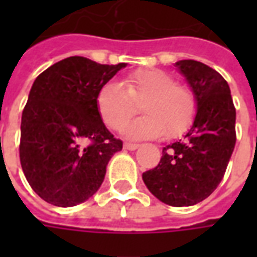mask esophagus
Returning <instances> with one entry per match:
<instances>
[{
    "mask_svg": "<svg viewBox=\"0 0 257 257\" xmlns=\"http://www.w3.org/2000/svg\"><path fill=\"white\" fill-rule=\"evenodd\" d=\"M138 147H139V145H135V143H125V145H123V149L129 151L136 150Z\"/></svg>",
    "mask_w": 257,
    "mask_h": 257,
    "instance_id": "obj_1",
    "label": "esophagus"
}]
</instances>
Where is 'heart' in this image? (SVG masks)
<instances>
[{
    "instance_id": "heart-1",
    "label": "heart",
    "mask_w": 257,
    "mask_h": 257,
    "mask_svg": "<svg viewBox=\"0 0 257 257\" xmlns=\"http://www.w3.org/2000/svg\"><path fill=\"white\" fill-rule=\"evenodd\" d=\"M142 104L145 117L131 123L125 135L131 139L167 138L183 135L197 112L195 96L187 86L176 84L161 70H140L122 81L107 82L97 95V110L114 131H122L138 114Z\"/></svg>"
}]
</instances>
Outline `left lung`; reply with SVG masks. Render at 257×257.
I'll list each match as a JSON object with an SVG mask.
<instances>
[{
  "mask_svg": "<svg viewBox=\"0 0 257 257\" xmlns=\"http://www.w3.org/2000/svg\"><path fill=\"white\" fill-rule=\"evenodd\" d=\"M197 100L183 140L162 149L156 168L143 173L150 193L171 206H191L208 198L224 176L235 146V107L227 81L195 60L175 63Z\"/></svg>",
  "mask_w": 257,
  "mask_h": 257,
  "instance_id": "left-lung-1",
  "label": "left lung"
}]
</instances>
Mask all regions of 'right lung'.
Returning <instances> with one entry per match:
<instances>
[{"instance_id": "1", "label": "right lung", "mask_w": 257, "mask_h": 257, "mask_svg": "<svg viewBox=\"0 0 257 257\" xmlns=\"http://www.w3.org/2000/svg\"><path fill=\"white\" fill-rule=\"evenodd\" d=\"M123 67L70 56L34 81L22 114L19 153L27 182L44 201L67 208L100 189L122 142L101 121L97 95Z\"/></svg>"}]
</instances>
